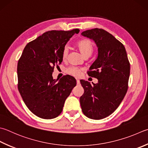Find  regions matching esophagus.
Instances as JSON below:
<instances>
[{
  "label": "esophagus",
  "mask_w": 148,
  "mask_h": 148,
  "mask_svg": "<svg viewBox=\"0 0 148 148\" xmlns=\"http://www.w3.org/2000/svg\"><path fill=\"white\" fill-rule=\"evenodd\" d=\"M77 85L80 84V80L79 79H77Z\"/></svg>",
  "instance_id": "obj_1"
}]
</instances>
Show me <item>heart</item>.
I'll list each match as a JSON object with an SVG mask.
<instances>
[{
	"label": "heart",
	"mask_w": 148,
	"mask_h": 148,
	"mask_svg": "<svg viewBox=\"0 0 148 148\" xmlns=\"http://www.w3.org/2000/svg\"><path fill=\"white\" fill-rule=\"evenodd\" d=\"M77 46L84 57L85 56H90L93 51V44L91 41L88 39H83L78 42L77 43ZM68 49L67 47L64 48L62 51V58L66 59L68 57ZM67 73L74 75V76L79 77L82 73V69L79 68L77 67H69L67 69Z\"/></svg>",
	"instance_id": "obj_1"
}]
</instances>
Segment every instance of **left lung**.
Here are the masks:
<instances>
[{
    "instance_id": "1",
    "label": "left lung",
    "mask_w": 148,
    "mask_h": 148,
    "mask_svg": "<svg viewBox=\"0 0 148 148\" xmlns=\"http://www.w3.org/2000/svg\"><path fill=\"white\" fill-rule=\"evenodd\" d=\"M81 35L94 40L98 48V56L88 72L98 83L92 86L80 80L84 90L80 97V106L87 117L102 119L116 110L126 95L130 64L123 44L106 31L95 28Z\"/></svg>"
}]
</instances>
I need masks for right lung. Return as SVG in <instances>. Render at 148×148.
Returning <instances> with one entry per match:
<instances>
[{
    "mask_svg": "<svg viewBox=\"0 0 148 148\" xmlns=\"http://www.w3.org/2000/svg\"><path fill=\"white\" fill-rule=\"evenodd\" d=\"M79 29L49 31L25 47L17 65L18 89L25 104L41 119H51L62 112L65 100L76 86L70 75L53 79L55 66L62 62L66 44Z\"/></svg>",
    "mask_w": 148,
    "mask_h": 148,
    "instance_id": "add662e5",
    "label": "right lung"
}]
</instances>
